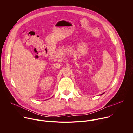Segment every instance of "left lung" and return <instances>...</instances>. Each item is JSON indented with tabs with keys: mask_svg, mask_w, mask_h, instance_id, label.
<instances>
[{
	"mask_svg": "<svg viewBox=\"0 0 133 133\" xmlns=\"http://www.w3.org/2000/svg\"><path fill=\"white\" fill-rule=\"evenodd\" d=\"M103 94H104V93H103ZM103 94H101V95H103Z\"/></svg>",
	"mask_w": 133,
	"mask_h": 133,
	"instance_id": "obj_1",
	"label": "left lung"
}]
</instances>
